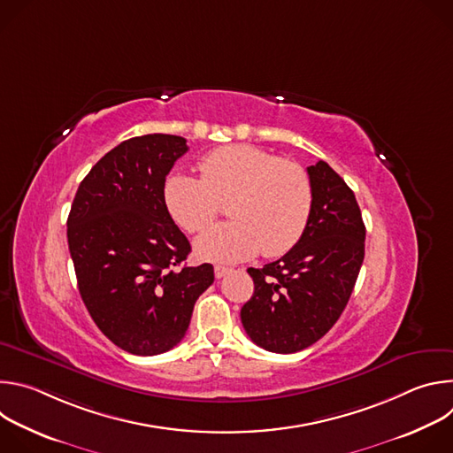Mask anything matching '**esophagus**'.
Wrapping results in <instances>:
<instances>
[{"label":"esophagus","instance_id":"1","mask_svg":"<svg viewBox=\"0 0 453 453\" xmlns=\"http://www.w3.org/2000/svg\"><path fill=\"white\" fill-rule=\"evenodd\" d=\"M229 273H231L229 267H222V265H217V267H215V278H217V280L224 278V276L229 274Z\"/></svg>","mask_w":453,"mask_h":453}]
</instances>
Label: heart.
Returning a JSON list of instances; mask_svg holds the SVG:
<instances>
[{"label": "heart", "instance_id": "1", "mask_svg": "<svg viewBox=\"0 0 453 453\" xmlns=\"http://www.w3.org/2000/svg\"><path fill=\"white\" fill-rule=\"evenodd\" d=\"M201 177L172 172L163 186L170 217L188 233L204 231L227 203L233 220L196 240L201 260L234 264L264 252H288L303 236L313 204L311 180L297 163L252 145H224L199 165Z\"/></svg>", "mask_w": 453, "mask_h": 453}]
</instances>
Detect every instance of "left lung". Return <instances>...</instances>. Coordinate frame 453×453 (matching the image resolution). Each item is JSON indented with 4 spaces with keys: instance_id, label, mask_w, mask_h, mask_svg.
Returning a JSON list of instances; mask_svg holds the SVG:
<instances>
[{
    "instance_id": "8db88e82",
    "label": "left lung",
    "mask_w": 453,
    "mask_h": 453,
    "mask_svg": "<svg viewBox=\"0 0 453 453\" xmlns=\"http://www.w3.org/2000/svg\"><path fill=\"white\" fill-rule=\"evenodd\" d=\"M313 204L301 240L278 262L247 269L252 297L242 325L254 344L301 351L325 337L344 311L364 262L365 226L355 193L325 161L308 166Z\"/></svg>"
}]
</instances>
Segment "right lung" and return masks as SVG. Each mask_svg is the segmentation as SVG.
I'll return each instance as SVG.
<instances>
[{
	"mask_svg": "<svg viewBox=\"0 0 453 453\" xmlns=\"http://www.w3.org/2000/svg\"><path fill=\"white\" fill-rule=\"evenodd\" d=\"M180 136L147 134L107 152L84 177L68 217L81 297L100 332L127 353L177 346L213 265H184L191 247L172 220L163 186L186 154Z\"/></svg>",
	"mask_w": 453,
	"mask_h": 453,
	"instance_id": "obj_1",
	"label": "right lung"
}]
</instances>
